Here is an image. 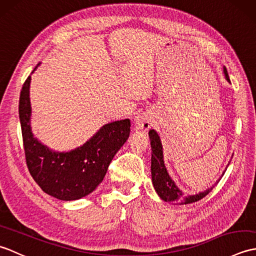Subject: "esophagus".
<instances>
[{"label":"esophagus","mask_w":256,"mask_h":256,"mask_svg":"<svg viewBox=\"0 0 256 256\" xmlns=\"http://www.w3.org/2000/svg\"><path fill=\"white\" fill-rule=\"evenodd\" d=\"M134 126L136 130H142V131H148L152 126V121L148 116L145 113H140L134 118Z\"/></svg>","instance_id":"34e87169"}]
</instances>
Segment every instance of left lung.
I'll return each instance as SVG.
<instances>
[{
    "instance_id": "8db88e82",
    "label": "left lung",
    "mask_w": 256,
    "mask_h": 256,
    "mask_svg": "<svg viewBox=\"0 0 256 256\" xmlns=\"http://www.w3.org/2000/svg\"><path fill=\"white\" fill-rule=\"evenodd\" d=\"M224 72L226 76V79L230 82L229 74H228V70L226 67H224ZM148 136L150 140V148H152V165H150L152 182H153V186L156 190V192L158 194V196L162 200L170 204H188L202 199L211 192V189L214 186H212L210 189L206 190L204 192H199L194 196H184L182 190L176 186L175 182H174V180L170 178V176L168 175L167 170L164 164L162 146V142L158 134H157L155 130H150L148 132ZM222 175H224V172L222 174ZM219 180L216 182V184L219 182Z\"/></svg>"
}]
</instances>
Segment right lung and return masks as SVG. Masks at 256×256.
Returning <instances> with one entry per match:
<instances>
[{"label":"right lung","mask_w":256,"mask_h":256,"mask_svg":"<svg viewBox=\"0 0 256 256\" xmlns=\"http://www.w3.org/2000/svg\"><path fill=\"white\" fill-rule=\"evenodd\" d=\"M30 84V76L20 90L18 113L30 175L42 192L59 200L82 198L103 180L114 155L130 136L131 122L125 118L106 124L80 148L66 153L54 152L32 133Z\"/></svg>","instance_id":"add662e5"}]
</instances>
